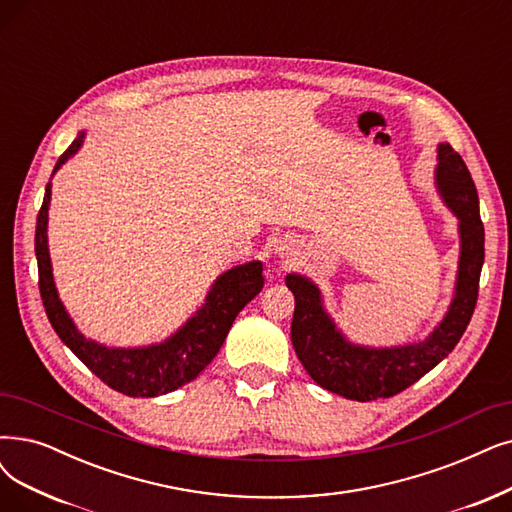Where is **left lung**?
<instances>
[{
  "label": "left lung",
  "mask_w": 512,
  "mask_h": 512,
  "mask_svg": "<svg viewBox=\"0 0 512 512\" xmlns=\"http://www.w3.org/2000/svg\"><path fill=\"white\" fill-rule=\"evenodd\" d=\"M437 187L447 208L460 220V264L454 300L428 338L393 349L357 346L342 336L332 317L323 311L321 294L313 281L296 273L285 277V285L296 298L294 351L304 370L325 391L353 401L393 397L431 372L462 338L479 296L485 231L475 182L464 159L447 142L439 145Z\"/></svg>",
  "instance_id": "obj_1"
}]
</instances>
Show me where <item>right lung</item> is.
<instances>
[{
	"instance_id": "1",
	"label": "right lung",
	"mask_w": 512,
	"mask_h": 512,
	"mask_svg": "<svg viewBox=\"0 0 512 512\" xmlns=\"http://www.w3.org/2000/svg\"><path fill=\"white\" fill-rule=\"evenodd\" d=\"M84 136L86 134L81 132L71 142V147L60 155L54 172L77 153ZM50 195L52 185L48 182L42 210L37 214L35 256L39 294H42L46 315L58 338L69 346L92 374L111 386L113 391L128 397L166 395L195 380L218 355L239 311L262 290V262L254 260L239 264V267L222 273L208 292L206 304L166 342L142 346V349H109V346H102L81 334L58 298L48 252Z\"/></svg>"
}]
</instances>
